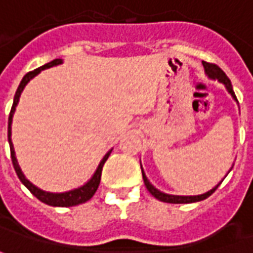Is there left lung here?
<instances>
[{"mask_svg":"<svg viewBox=\"0 0 253 253\" xmlns=\"http://www.w3.org/2000/svg\"><path fill=\"white\" fill-rule=\"evenodd\" d=\"M202 63H203L205 73H206L207 77L210 78V80H217V81H219L221 84H223V85H225V88H226V90L229 92V94L233 97L234 101H236V103H239V101H237V97H236V94H234L233 92L232 83H230V80L228 78V76H226V74H225V73H223L222 70L217 66V65H212V63H207V62H202ZM232 168H233V165H232ZM232 168H230V169H232ZM141 169H142L143 183H145V186H146L149 192H150L156 199H159V201L161 202H165V203H194V202L203 201V199H206V198H209V196L211 195L212 192L217 190L218 186L222 183L223 179L226 177V176H225L222 180L218 183L217 186L212 187L211 190H209L207 192H205V194H201V195H172V194H165V192H163V191H160L159 188H156V187L149 181V179L146 177V175H145V172H143L142 164H141ZM230 169H229V172H230ZM228 173H226V175H228Z\"/></svg>","mask_w":253,"mask_h":253,"instance_id":"8db88e82","label":"left lung"}]
</instances>
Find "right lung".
<instances>
[{
  "label": "right lung",
  "instance_id": "add662e5",
  "mask_svg": "<svg viewBox=\"0 0 253 253\" xmlns=\"http://www.w3.org/2000/svg\"><path fill=\"white\" fill-rule=\"evenodd\" d=\"M63 61L62 59H54L51 62L46 63V65H43V66L38 67L35 69L34 72H30L25 74L23 80H21V83H20L19 88L16 90V94H14V99H13V105H12V110H10V114H9V119H8V141H9V146H10V157H12V164H13V168L16 170V173L19 176L20 181L24 184L28 190L31 191V194L32 195H35L38 199L43 203H46L48 206H54V207H70V206H77V205H81V203H85L86 201H89L92 196L94 195V192L97 191V187L100 184V179H101V170H103V165L107 161V159L110 157L111 152H112V149L108 150L105 156L101 159L100 161V164L97 165V168L94 170V173L92 175V177L89 179L85 184L83 186L77 187V188H73V190L65 191V192H50V191H44L39 188V187H36L35 184H32L27 177L23 173V170L20 168L19 163H17V159H16V153H14V148H13V142H12V121H13V115H14V111H16V107L19 104V100L20 96L23 93V90H24L25 85L30 83L31 80L34 77H36L42 70H46V69H50V67L58 66V65H61Z\"/></svg>",
  "mask_w": 253,
  "mask_h": 253
}]
</instances>
